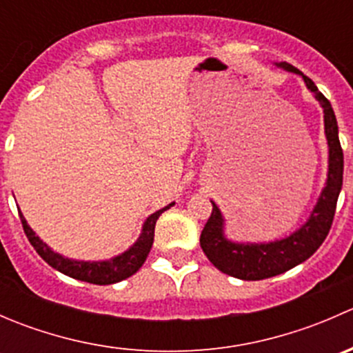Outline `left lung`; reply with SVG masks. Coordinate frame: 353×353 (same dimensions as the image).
I'll return each instance as SVG.
<instances>
[{
  "label": "left lung",
  "mask_w": 353,
  "mask_h": 353,
  "mask_svg": "<svg viewBox=\"0 0 353 353\" xmlns=\"http://www.w3.org/2000/svg\"><path fill=\"white\" fill-rule=\"evenodd\" d=\"M276 66L301 74L305 81V87L314 94L316 101L321 104L323 112H325V134L330 148L328 179H326V186L323 188L307 222L285 239L273 241V243L244 244L232 243L227 239L223 234L225 220H223L219 206L212 201V215L203 227L199 244H201L206 258L212 261L215 268H219L225 275L236 276L241 280L270 279V276L280 275L311 258L328 236L331 223H333L334 210H336L338 194H340L341 184H343V150H341L340 138H338L336 117H334L330 101L318 90L314 81L305 77L297 68L288 65V63H276Z\"/></svg>",
  "instance_id": "8db88e82"
}]
</instances>
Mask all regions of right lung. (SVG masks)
I'll list each match as a JSON object with an SVG mask.
<instances>
[{
	"label": "right lung",
	"mask_w": 353,
	"mask_h": 353,
	"mask_svg": "<svg viewBox=\"0 0 353 353\" xmlns=\"http://www.w3.org/2000/svg\"><path fill=\"white\" fill-rule=\"evenodd\" d=\"M174 203L163 206L159 212L152 213L143 223V229H141L140 237L138 241L131 245L128 251H124L123 254L116 256V258L109 259V261H74V259H68L65 256L58 254V252L52 251L48 244L42 243L39 239V236H35L34 230L28 227L27 220L20 213V220H22V225L25 234H27V239L30 241V244L34 245L35 251L39 252L42 259L48 263L49 266H52L58 272L65 273V275L71 276V279L81 280V282L95 283V285H110V283H117L121 280L128 279V276L134 275L138 270L141 268V265L147 259L148 252H150L152 244H154V234H155V223L159 220V216L162 215L165 210H169Z\"/></svg>",
	"instance_id": "1"
}]
</instances>
